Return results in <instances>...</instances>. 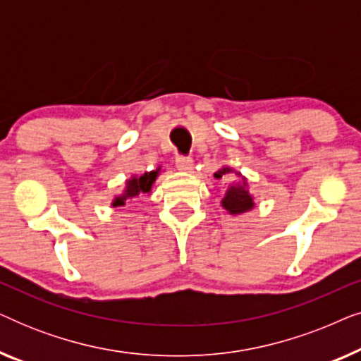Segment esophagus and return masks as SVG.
Returning <instances> with one entry per match:
<instances>
[{
    "label": "esophagus",
    "instance_id": "1",
    "mask_svg": "<svg viewBox=\"0 0 361 361\" xmlns=\"http://www.w3.org/2000/svg\"><path fill=\"white\" fill-rule=\"evenodd\" d=\"M176 167L182 172H190L192 167H194V161L190 159V157H184V156H179L176 159Z\"/></svg>",
    "mask_w": 361,
    "mask_h": 361
}]
</instances>
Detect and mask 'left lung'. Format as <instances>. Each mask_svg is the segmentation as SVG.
<instances>
[{
    "label": "left lung",
    "instance_id": "8db88e82",
    "mask_svg": "<svg viewBox=\"0 0 361 361\" xmlns=\"http://www.w3.org/2000/svg\"><path fill=\"white\" fill-rule=\"evenodd\" d=\"M231 172H235V176H238L240 180L233 182V184H228L220 204L226 210V214L241 215L245 214V212H250L255 209V197L250 194L248 180H246V177H243L240 172H236L228 166H224L221 169L216 171L215 177L216 179H221V177H226L228 174H231Z\"/></svg>",
    "mask_w": 361,
    "mask_h": 361
}]
</instances>
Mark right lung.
<instances>
[{
  "label": "right lung",
  "mask_w": 361,
  "mask_h": 361,
  "mask_svg": "<svg viewBox=\"0 0 361 361\" xmlns=\"http://www.w3.org/2000/svg\"><path fill=\"white\" fill-rule=\"evenodd\" d=\"M159 171L161 167H157L156 171L145 172V174L141 176H131V179H128L125 182V190L113 199L111 207H123L126 204L128 199H133V197H137L141 194L149 195L152 192V187H154L157 176H159Z\"/></svg>",
  "instance_id": "1"
}]
</instances>
